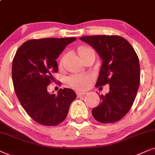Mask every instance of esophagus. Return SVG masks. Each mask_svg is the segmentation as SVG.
<instances>
[{"label": "esophagus", "mask_w": 155, "mask_h": 155, "mask_svg": "<svg viewBox=\"0 0 155 155\" xmlns=\"http://www.w3.org/2000/svg\"><path fill=\"white\" fill-rule=\"evenodd\" d=\"M86 94L85 92H77L76 93V95H77V97H81L83 96Z\"/></svg>", "instance_id": "obj_1"}]
</instances>
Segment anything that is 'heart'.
<instances>
[{"mask_svg": "<svg viewBox=\"0 0 155 155\" xmlns=\"http://www.w3.org/2000/svg\"><path fill=\"white\" fill-rule=\"evenodd\" d=\"M77 53L81 59L86 58L88 55H96L94 49L88 46L79 47L77 49ZM64 59V57L61 59L60 62H59V64L61 66L63 64ZM91 81V78L87 74H74L69 76L67 81L68 85L71 86V88L78 91H83L88 87Z\"/></svg>", "mask_w": 155, "mask_h": 155, "instance_id": "b5f03b06", "label": "heart"}]
</instances>
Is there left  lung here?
Segmentation results:
<instances>
[{"label": "left lung", "mask_w": 155, "mask_h": 155, "mask_svg": "<svg viewBox=\"0 0 155 155\" xmlns=\"http://www.w3.org/2000/svg\"><path fill=\"white\" fill-rule=\"evenodd\" d=\"M96 49L103 59L96 86L109 84V91L99 95L101 103L92 110L98 122L113 123L127 114L139 88L140 74L137 54L125 38L118 35L84 36L79 38Z\"/></svg>", "instance_id": "left-lung-1"}]
</instances>
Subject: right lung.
Segmentation results:
<instances>
[{
  "mask_svg": "<svg viewBox=\"0 0 155 155\" xmlns=\"http://www.w3.org/2000/svg\"><path fill=\"white\" fill-rule=\"evenodd\" d=\"M75 38H43L24 42L12 65L14 89L29 116L39 124L54 126L64 120L76 95L70 88L50 94L47 86L58 72L56 59Z\"/></svg>",
  "mask_w": 155,
  "mask_h": 155,
  "instance_id": "obj_1",
  "label": "right lung"
}]
</instances>
